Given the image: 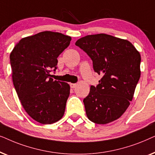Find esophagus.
I'll return each mask as SVG.
<instances>
[{
    "label": "esophagus",
    "mask_w": 155,
    "mask_h": 155,
    "mask_svg": "<svg viewBox=\"0 0 155 155\" xmlns=\"http://www.w3.org/2000/svg\"><path fill=\"white\" fill-rule=\"evenodd\" d=\"M70 85H71V88H75L76 86H77V84H74V83H71L70 84Z\"/></svg>",
    "instance_id": "1"
}]
</instances>
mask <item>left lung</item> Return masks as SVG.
Returning a JSON list of instances; mask_svg holds the SVG:
<instances>
[{"label": "left lung", "mask_w": 155, "mask_h": 155, "mask_svg": "<svg viewBox=\"0 0 155 155\" xmlns=\"http://www.w3.org/2000/svg\"><path fill=\"white\" fill-rule=\"evenodd\" d=\"M75 45L88 54L94 71L102 76L83 100L87 116L97 124L117 120L130 105L140 77V52L128 40L107 34L85 36Z\"/></svg>", "instance_id": "8db88e82"}]
</instances>
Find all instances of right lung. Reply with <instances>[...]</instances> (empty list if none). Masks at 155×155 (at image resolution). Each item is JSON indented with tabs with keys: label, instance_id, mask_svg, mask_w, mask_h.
<instances>
[{
	"label": "right lung",
	"instance_id": "right-lung-1",
	"mask_svg": "<svg viewBox=\"0 0 155 155\" xmlns=\"http://www.w3.org/2000/svg\"><path fill=\"white\" fill-rule=\"evenodd\" d=\"M71 37L62 33L41 31L24 37L10 53L12 82L25 111L36 121L51 124L65 113L70 85L50 78L59 55Z\"/></svg>",
	"mask_w": 155,
	"mask_h": 155
}]
</instances>
